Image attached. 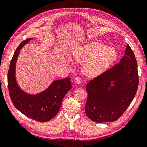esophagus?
Segmentation results:
<instances>
[{"mask_svg":"<svg viewBox=\"0 0 147 147\" xmlns=\"http://www.w3.org/2000/svg\"><path fill=\"white\" fill-rule=\"evenodd\" d=\"M75 82L77 84H80L82 83V78L80 77H77L75 78Z\"/></svg>","mask_w":147,"mask_h":147,"instance_id":"esophagus-1","label":"esophagus"}]
</instances>
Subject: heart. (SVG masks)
Returning <instances> with one entry per match:
<instances>
[{"label":"heart","mask_w":147,"mask_h":147,"mask_svg":"<svg viewBox=\"0 0 147 147\" xmlns=\"http://www.w3.org/2000/svg\"><path fill=\"white\" fill-rule=\"evenodd\" d=\"M73 57L75 61L83 64L84 74L96 77L115 63L118 54L115 48L93 42L74 50Z\"/></svg>","instance_id":"obj_1"}]
</instances>
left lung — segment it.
Returning a JSON list of instances; mask_svg holds the SVG:
<instances>
[{
    "mask_svg": "<svg viewBox=\"0 0 147 147\" xmlns=\"http://www.w3.org/2000/svg\"><path fill=\"white\" fill-rule=\"evenodd\" d=\"M112 82L113 86L111 85ZM139 85L137 63L127 45L120 63L87 83L85 113L97 123L115 121L132 102Z\"/></svg>",
    "mask_w": 147,
    "mask_h": 147,
    "instance_id": "8db88e82",
    "label": "left lung"
}]
</instances>
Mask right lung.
<instances>
[{
	"instance_id": "add662e5",
	"label": "right lung",
	"mask_w": 147,
	"mask_h": 147,
	"mask_svg": "<svg viewBox=\"0 0 147 147\" xmlns=\"http://www.w3.org/2000/svg\"><path fill=\"white\" fill-rule=\"evenodd\" d=\"M31 39L22 42L16 48L8 71V87L13 105L26 117L39 122H46L58 113L64 96L71 88L70 78L53 82L46 90L36 95L21 90L15 78V67L20 50Z\"/></svg>"
}]
</instances>
